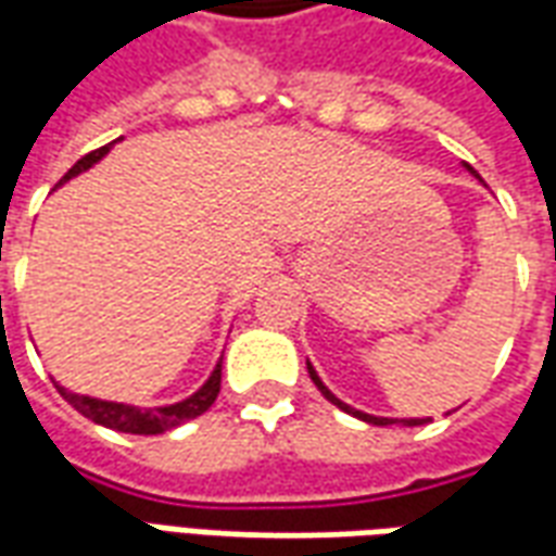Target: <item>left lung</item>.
I'll use <instances>...</instances> for the list:
<instances>
[{
    "instance_id": "1",
    "label": "left lung",
    "mask_w": 556,
    "mask_h": 556,
    "mask_svg": "<svg viewBox=\"0 0 556 556\" xmlns=\"http://www.w3.org/2000/svg\"><path fill=\"white\" fill-rule=\"evenodd\" d=\"M465 169L470 172V175H477V169H473V166H467V163H465ZM477 178H479V175H477ZM306 369H309V378H313V384L318 387V390H321V396H325L327 402H333L337 408H342V410H345V414H351V417L363 419V422H372V426H393V422H402V426H422V422H429V419H426V417L393 419V417H375V414H363V410L351 408V405H345L342 399L333 396V393H330V390H327V387H325V381L318 378V372H315V366H313V363H309V361H306Z\"/></svg>"
}]
</instances>
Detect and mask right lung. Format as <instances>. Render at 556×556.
<instances>
[{
  "mask_svg": "<svg viewBox=\"0 0 556 556\" xmlns=\"http://www.w3.org/2000/svg\"><path fill=\"white\" fill-rule=\"evenodd\" d=\"M118 139H115V142H118ZM115 142L98 148V151H91L86 157H79L77 163L67 169L62 184L71 181V178H77L79 172L91 169L94 163H101V160L110 154V148H113ZM219 378H223V357H219L217 366H214V372L207 375V381L195 390L193 396L181 399V402H175V405H160V408H137V405H125V402H106V399L79 396V393L65 390L59 381H55V387H59V393L65 396L67 405H74L83 417L94 419V422H101L106 429L125 431V434H163V431H169L175 429V426L187 422V419L205 414V410L214 405V399H217L219 393Z\"/></svg>",
  "mask_w": 556,
  "mask_h": 556,
  "instance_id": "add662e5",
  "label": "right lung"
}]
</instances>
